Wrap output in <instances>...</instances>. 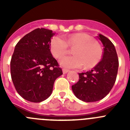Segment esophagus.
I'll return each mask as SVG.
<instances>
[{"instance_id": "34e87169", "label": "esophagus", "mask_w": 130, "mask_h": 130, "mask_svg": "<svg viewBox=\"0 0 130 130\" xmlns=\"http://www.w3.org/2000/svg\"><path fill=\"white\" fill-rule=\"evenodd\" d=\"M68 72H69V70H67V69H65V68L62 69V72H63V73H64V74L68 73Z\"/></svg>"}]
</instances>
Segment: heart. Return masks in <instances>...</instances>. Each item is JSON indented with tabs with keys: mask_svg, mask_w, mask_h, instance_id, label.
I'll return each instance as SVG.
<instances>
[{
	"mask_svg": "<svg viewBox=\"0 0 130 130\" xmlns=\"http://www.w3.org/2000/svg\"><path fill=\"white\" fill-rule=\"evenodd\" d=\"M69 46L75 47L74 55L66 56L60 60L62 66L67 68L85 69L96 66L100 61L103 51L92 36L86 33H75L68 36L65 40L61 36H54L50 42V50L53 57L61 58L68 52Z\"/></svg>",
	"mask_w": 130,
	"mask_h": 130,
	"instance_id": "heart-1",
	"label": "heart"
}]
</instances>
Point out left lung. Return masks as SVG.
<instances>
[{
    "instance_id": "1",
    "label": "left lung",
    "mask_w": 130,
    "mask_h": 130,
    "mask_svg": "<svg viewBox=\"0 0 130 130\" xmlns=\"http://www.w3.org/2000/svg\"><path fill=\"white\" fill-rule=\"evenodd\" d=\"M98 38L104 47L102 60L91 70L79 73V81L72 86L75 96L83 102L103 99L111 91L117 79L119 58L115 45L102 34H99Z\"/></svg>"
}]
</instances>
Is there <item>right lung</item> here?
Returning a JSON list of instances; mask_svg holds the SVG:
<instances>
[{
    "label": "right lung",
    "instance_id": "1",
    "mask_svg": "<svg viewBox=\"0 0 130 130\" xmlns=\"http://www.w3.org/2000/svg\"><path fill=\"white\" fill-rule=\"evenodd\" d=\"M54 33L36 28L23 37L15 47L10 62L11 80L26 100L41 102L51 96L55 81L62 74L50 51Z\"/></svg>",
    "mask_w": 130,
    "mask_h": 130
}]
</instances>
